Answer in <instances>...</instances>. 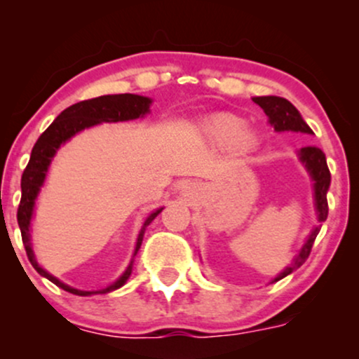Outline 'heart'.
Wrapping results in <instances>:
<instances>
[{"label": "heart", "mask_w": 359, "mask_h": 359, "mask_svg": "<svg viewBox=\"0 0 359 359\" xmlns=\"http://www.w3.org/2000/svg\"><path fill=\"white\" fill-rule=\"evenodd\" d=\"M204 131L217 145H231L248 151L257 145V133L246 128V121L236 114H217L204 125Z\"/></svg>", "instance_id": "b5f03b06"}]
</instances>
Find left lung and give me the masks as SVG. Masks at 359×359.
I'll return each mask as SVG.
<instances>
[{"instance_id":"8db88e82","label":"left lung","mask_w":359,"mask_h":359,"mask_svg":"<svg viewBox=\"0 0 359 359\" xmlns=\"http://www.w3.org/2000/svg\"><path fill=\"white\" fill-rule=\"evenodd\" d=\"M253 101L265 111V114L270 119V125L275 128V131H300V133H312L311 128L307 126V123L304 121L302 116L295 106L290 101H287L285 97L278 96H262V97H253ZM300 160L306 163L307 170L311 172L312 179H314V197H316V208H317V217L319 222H324L327 219V189L331 184V172H329L327 163H325V155L320 148L317 147H304L300 148ZM320 228H316L311 233V236L307 238L306 245L302 246L300 253L295 257L290 266H287L282 273L278 275L273 282H278L283 277H287L288 273H292L294 270H297L300 265L306 263V259L311 255L312 245H314L317 234H319Z\"/></svg>"}]
</instances>
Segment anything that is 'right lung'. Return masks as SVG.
Segmentation results:
<instances>
[{
    "instance_id": "1",
    "label": "right lung",
    "mask_w": 359,
    "mask_h": 359,
    "mask_svg": "<svg viewBox=\"0 0 359 359\" xmlns=\"http://www.w3.org/2000/svg\"><path fill=\"white\" fill-rule=\"evenodd\" d=\"M150 100L143 96H137V94H111V96H100L93 97V100H86L76 104L69 106L67 109H64L59 116L55 118V121L52 123L47 130L40 135V138L36 140L34 150H32L30 162H28L27 168L23 170L22 175V199H20L18 212H16V219H18L20 231H22V241L25 245V251H27V257L30 259V263L34 265V269L39 271L40 275H43L45 278L50 280L52 283H55L57 287L64 288V290L71 292L76 295H90V294H106V292L116 290L121 285H125L128 277L131 275V263L128 266L125 273L119 277L113 285L108 288H102L97 292H82L77 288H72L65 283H62L55 277H52L50 273H47L43 269H40L39 263L34 257V251H32L30 245V219L32 212H34V204L36 199V194H39L40 187H42L45 174H47L48 165L52 162V156L55 155V151L59 150L62 143L67 142L69 138L74 137L76 133H79L84 128L94 126L97 123L102 121H128V119H137L143 114L148 113L150 108ZM162 212V209L151 212L147 217L145 224H143L142 231L138 234L137 248H135V255L140 250L143 241V234H145V228L155 219L158 214Z\"/></svg>"
}]
</instances>
